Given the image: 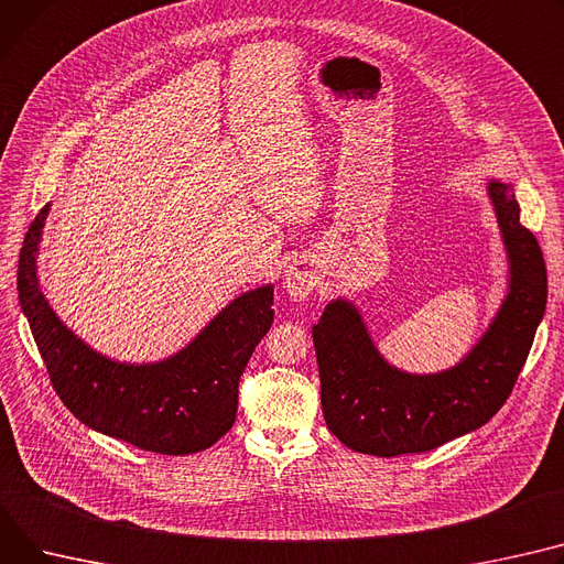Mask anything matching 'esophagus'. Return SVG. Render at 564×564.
<instances>
[{"mask_svg":"<svg viewBox=\"0 0 564 564\" xmlns=\"http://www.w3.org/2000/svg\"><path fill=\"white\" fill-rule=\"evenodd\" d=\"M317 285L315 272L306 265V262H292V265L283 274V288L294 302H302Z\"/></svg>","mask_w":564,"mask_h":564,"instance_id":"obj_1","label":"esophagus"}]
</instances>
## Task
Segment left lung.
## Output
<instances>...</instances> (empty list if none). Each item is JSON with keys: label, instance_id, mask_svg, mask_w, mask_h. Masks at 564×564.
<instances>
[{"label": "left lung", "instance_id": "1", "mask_svg": "<svg viewBox=\"0 0 564 564\" xmlns=\"http://www.w3.org/2000/svg\"><path fill=\"white\" fill-rule=\"evenodd\" d=\"M510 262L503 304L478 345L452 369L408 373L371 343L358 308L330 302L313 326L328 431L358 454H422L490 422L510 397L546 308V265L521 227L510 183H487Z\"/></svg>", "mask_w": 564, "mask_h": 564}]
</instances>
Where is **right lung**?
<instances>
[{
  "mask_svg": "<svg viewBox=\"0 0 564 564\" xmlns=\"http://www.w3.org/2000/svg\"><path fill=\"white\" fill-rule=\"evenodd\" d=\"M50 204L35 215L18 262V296L50 381L74 417L142 452L187 456L236 422L242 371L274 322V288L240 294L178 354L149 365L90 349L52 311L37 285L35 253Z\"/></svg>",
  "mask_w": 564,
  "mask_h": 564,
  "instance_id": "obj_1",
  "label": "right lung"
}]
</instances>
